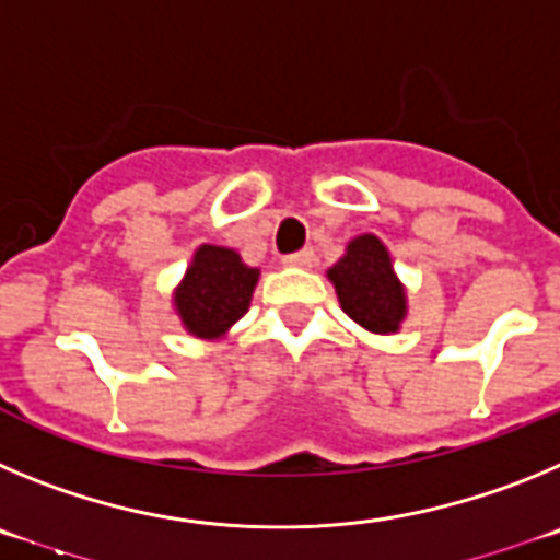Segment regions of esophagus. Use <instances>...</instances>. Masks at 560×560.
<instances>
[{"label":"esophagus","mask_w":560,"mask_h":560,"mask_svg":"<svg viewBox=\"0 0 560 560\" xmlns=\"http://www.w3.org/2000/svg\"><path fill=\"white\" fill-rule=\"evenodd\" d=\"M281 261H284L287 268H310L312 261H315V250L304 248V250H299V254L284 256V259H281Z\"/></svg>","instance_id":"obj_1"}]
</instances>
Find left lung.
<instances>
[{
    "label": "left lung",
    "mask_w": 560,
    "mask_h": 560,
    "mask_svg": "<svg viewBox=\"0 0 560 560\" xmlns=\"http://www.w3.org/2000/svg\"><path fill=\"white\" fill-rule=\"evenodd\" d=\"M342 312L374 335L399 331L407 315V292L380 236L360 234L346 245L335 268L326 270Z\"/></svg>",
    "instance_id": "obj_1"
}]
</instances>
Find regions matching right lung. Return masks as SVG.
Segmentation results:
<instances>
[{"instance_id": "add662e5", "label": "right lung", "mask_w": 560, "mask_h": 560, "mask_svg": "<svg viewBox=\"0 0 560 560\" xmlns=\"http://www.w3.org/2000/svg\"><path fill=\"white\" fill-rule=\"evenodd\" d=\"M259 270L223 245H200L173 295L175 312L189 335L223 337L248 312Z\"/></svg>"}]
</instances>
